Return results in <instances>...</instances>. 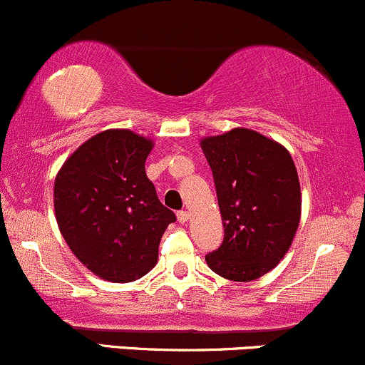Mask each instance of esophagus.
<instances>
[{"label": "esophagus", "instance_id": "1", "mask_svg": "<svg viewBox=\"0 0 365 365\" xmlns=\"http://www.w3.org/2000/svg\"><path fill=\"white\" fill-rule=\"evenodd\" d=\"M177 217H178L180 223H187V221L190 220V212H188V211H178Z\"/></svg>", "mask_w": 365, "mask_h": 365}]
</instances>
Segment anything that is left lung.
Wrapping results in <instances>:
<instances>
[{"mask_svg": "<svg viewBox=\"0 0 365 365\" xmlns=\"http://www.w3.org/2000/svg\"><path fill=\"white\" fill-rule=\"evenodd\" d=\"M215 178L223 244L207 266L232 282L269 273L290 249L300 223V183L287 149L255 130L233 128L200 140Z\"/></svg>", "mask_w": 365, "mask_h": 365, "instance_id": "1", "label": "left lung"}]
</instances>
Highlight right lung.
Returning <instances> with one entry per match:
<instances>
[{
    "label": "right lung",
    "mask_w": 365,
    "mask_h": 365,
    "mask_svg": "<svg viewBox=\"0 0 365 365\" xmlns=\"http://www.w3.org/2000/svg\"><path fill=\"white\" fill-rule=\"evenodd\" d=\"M153 140L111 128L83 142L54 180V215L75 257L99 278L135 282L158 262L177 220L145 175Z\"/></svg>",
    "instance_id": "obj_1"
}]
</instances>
